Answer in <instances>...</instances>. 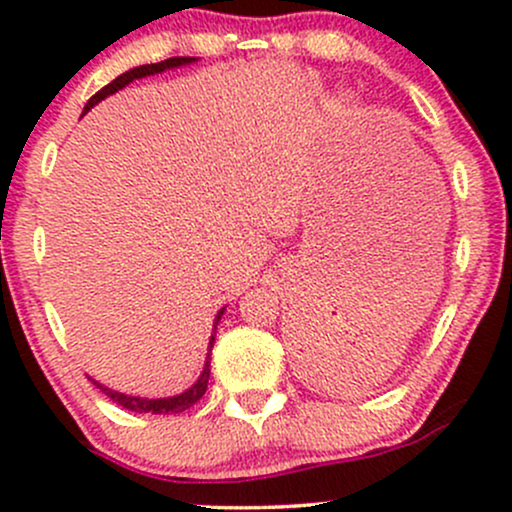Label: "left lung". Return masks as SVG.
Here are the masks:
<instances>
[{
  "label": "left lung",
  "mask_w": 512,
  "mask_h": 512,
  "mask_svg": "<svg viewBox=\"0 0 512 512\" xmlns=\"http://www.w3.org/2000/svg\"><path fill=\"white\" fill-rule=\"evenodd\" d=\"M315 349H317V346H315V344H313V349H310V346H308V349H305V351H308L310 361H320V354H315ZM317 351H320V349H317Z\"/></svg>",
  "instance_id": "left-lung-1"
}]
</instances>
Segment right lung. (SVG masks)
<instances>
[{
	"label": "right lung",
	"instance_id": "right-lung-1",
	"mask_svg": "<svg viewBox=\"0 0 512 512\" xmlns=\"http://www.w3.org/2000/svg\"><path fill=\"white\" fill-rule=\"evenodd\" d=\"M197 62V57H170V60H163V62H156V64H142V67H134L129 69V72L120 74L115 81H110L108 86H103L101 91L96 93V96L91 98V101L86 103L84 108V115L88 110L93 108L96 103H101L103 98L113 96V93L120 91V88H125L127 84H132L134 79H144V76H154V74H161L166 72V69H175V67H185V64H192ZM221 308L219 313L214 317V334L209 337V351H207V361H204V368L202 373H199L197 383L192 387H187L185 392H180V395H173V397H158V399H149V397H134V395H125V392H117V390H110V387H105L98 383V380H93V385L101 387V392H105L113 402L120 404V407H125L129 411H137V414H180V411L190 409L192 404L199 402L202 399L204 392H207V385H209V363H211V346H214V339H216V325H219L221 315H223Z\"/></svg>",
	"mask_w": 512,
	"mask_h": 512
}]
</instances>
